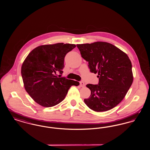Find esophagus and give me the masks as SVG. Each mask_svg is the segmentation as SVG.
<instances>
[{
  "label": "esophagus",
  "instance_id": "esophagus-1",
  "mask_svg": "<svg viewBox=\"0 0 150 150\" xmlns=\"http://www.w3.org/2000/svg\"><path fill=\"white\" fill-rule=\"evenodd\" d=\"M80 86L81 87H84V86H85L84 83L83 81H80Z\"/></svg>",
  "mask_w": 150,
  "mask_h": 150
}]
</instances>
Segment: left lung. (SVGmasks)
<instances>
[{
    "mask_svg": "<svg viewBox=\"0 0 150 150\" xmlns=\"http://www.w3.org/2000/svg\"><path fill=\"white\" fill-rule=\"evenodd\" d=\"M91 72L98 74V84H87L91 91L84 101L94 111H106L124 99L133 81L128 55L114 45L103 42L77 44Z\"/></svg>",
    "mask_w": 150,
    "mask_h": 150,
    "instance_id": "left-lung-1",
    "label": "left lung"
}]
</instances>
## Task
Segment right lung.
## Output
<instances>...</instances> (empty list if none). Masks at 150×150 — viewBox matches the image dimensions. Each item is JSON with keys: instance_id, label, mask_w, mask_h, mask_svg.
Masks as SVG:
<instances>
[{"instance_id": "obj_1", "label": "right lung", "mask_w": 150, "mask_h": 150, "mask_svg": "<svg viewBox=\"0 0 150 150\" xmlns=\"http://www.w3.org/2000/svg\"><path fill=\"white\" fill-rule=\"evenodd\" d=\"M75 47V44L62 43L40 45L23 61L21 75L25 89L40 106L57 105L64 100L72 86L79 85L78 81L56 75L57 72L62 74L64 57Z\"/></svg>"}]
</instances>
